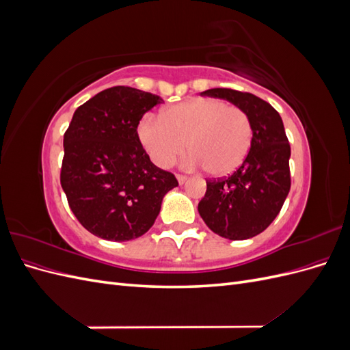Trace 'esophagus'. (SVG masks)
I'll use <instances>...</instances> for the list:
<instances>
[{"label": "esophagus", "instance_id": "1", "mask_svg": "<svg viewBox=\"0 0 350 350\" xmlns=\"http://www.w3.org/2000/svg\"><path fill=\"white\" fill-rule=\"evenodd\" d=\"M176 179H178V183L183 185V184H185V183H187V179H188V178H187L185 175H179V174H178V175H176Z\"/></svg>", "mask_w": 350, "mask_h": 350}]
</instances>
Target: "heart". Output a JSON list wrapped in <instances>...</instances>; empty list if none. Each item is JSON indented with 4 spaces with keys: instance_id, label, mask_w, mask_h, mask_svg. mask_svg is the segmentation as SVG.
Listing matches in <instances>:
<instances>
[{
    "instance_id": "obj_1",
    "label": "heart",
    "mask_w": 350,
    "mask_h": 350,
    "mask_svg": "<svg viewBox=\"0 0 350 350\" xmlns=\"http://www.w3.org/2000/svg\"><path fill=\"white\" fill-rule=\"evenodd\" d=\"M137 139L159 167L171 166L185 150V163L204 166L225 176L245 161L252 143V124L241 108L216 98H198L169 107L162 116L146 113L137 124Z\"/></svg>"
}]
</instances>
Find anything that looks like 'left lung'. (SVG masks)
<instances>
[{
	"label": "left lung",
	"mask_w": 350,
	"mask_h": 350,
	"mask_svg": "<svg viewBox=\"0 0 350 350\" xmlns=\"http://www.w3.org/2000/svg\"><path fill=\"white\" fill-rule=\"evenodd\" d=\"M203 96L226 99L245 111L252 124L251 149L243 163L228 178L207 179L198 213L215 234L248 239L276 219L291 189V146L279 112L256 94L208 89Z\"/></svg>",
	"instance_id": "8db88e82"
}]
</instances>
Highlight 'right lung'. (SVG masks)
<instances>
[{"mask_svg": "<svg viewBox=\"0 0 350 350\" xmlns=\"http://www.w3.org/2000/svg\"><path fill=\"white\" fill-rule=\"evenodd\" d=\"M163 99L129 86L102 90L79 107L64 134L61 187L74 216L107 241L144 235L161 211L174 174L152 163L137 124Z\"/></svg>", "mask_w": 350, "mask_h": 350, "instance_id": "add662e5", "label": "right lung"}]
</instances>
